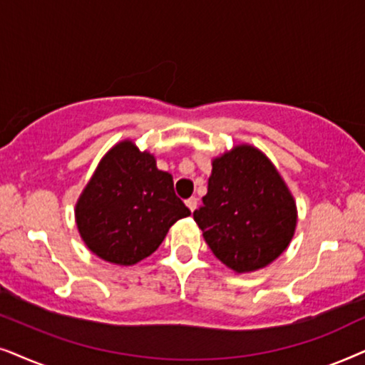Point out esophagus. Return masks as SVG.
Here are the masks:
<instances>
[{
	"label": "esophagus",
	"mask_w": 365,
	"mask_h": 365,
	"mask_svg": "<svg viewBox=\"0 0 365 365\" xmlns=\"http://www.w3.org/2000/svg\"><path fill=\"white\" fill-rule=\"evenodd\" d=\"M187 207L190 208L192 212L195 210V208H197V198H195V197H190V198H188V200H187Z\"/></svg>",
	"instance_id": "1"
}]
</instances>
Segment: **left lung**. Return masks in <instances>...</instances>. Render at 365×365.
<instances>
[{
    "instance_id": "8db88e82",
    "label": "left lung",
    "mask_w": 365,
    "mask_h": 365,
    "mask_svg": "<svg viewBox=\"0 0 365 365\" xmlns=\"http://www.w3.org/2000/svg\"><path fill=\"white\" fill-rule=\"evenodd\" d=\"M203 203L193 212L213 255L232 270L274 262L294 237L297 212L284 180L257 148L235 147L215 158Z\"/></svg>"
}]
</instances>
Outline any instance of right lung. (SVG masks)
I'll return each instance as SVG.
<instances>
[{"label": "right lung", "instance_id": "1", "mask_svg": "<svg viewBox=\"0 0 365 365\" xmlns=\"http://www.w3.org/2000/svg\"><path fill=\"white\" fill-rule=\"evenodd\" d=\"M190 210L175 195L172 175L132 142L106 153L76 203V225L106 262L133 265L152 255L168 228Z\"/></svg>", "mask_w": 365, "mask_h": 365}]
</instances>
